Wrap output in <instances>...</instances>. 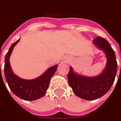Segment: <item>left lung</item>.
<instances>
[{
    "instance_id": "1",
    "label": "left lung",
    "mask_w": 121,
    "mask_h": 121,
    "mask_svg": "<svg viewBox=\"0 0 121 121\" xmlns=\"http://www.w3.org/2000/svg\"><path fill=\"white\" fill-rule=\"evenodd\" d=\"M93 42L99 49L104 52L107 58L104 71L98 76L89 77L75 73L70 67L67 74L69 84L74 94L88 101L97 99L106 94L113 84L117 72L115 52L108 42L103 37H97Z\"/></svg>"
}]
</instances>
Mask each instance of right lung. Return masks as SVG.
<instances>
[{
    "mask_svg": "<svg viewBox=\"0 0 121 121\" xmlns=\"http://www.w3.org/2000/svg\"><path fill=\"white\" fill-rule=\"evenodd\" d=\"M19 41L20 39L14 42L10 47L8 53L5 54L4 66L5 79L8 82L10 89L15 95L25 101L36 100L45 95L49 84L50 79L55 73L58 65H54L49 67L44 74L36 79L27 80L20 78L13 72L10 65V56L14 47Z\"/></svg>",
    "mask_w": 121,
    "mask_h": 121,
    "instance_id": "add662e5",
    "label": "right lung"
}]
</instances>
